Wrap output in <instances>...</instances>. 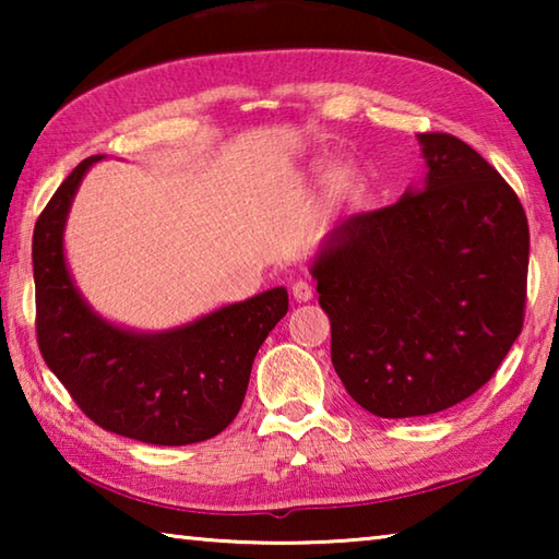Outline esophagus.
<instances>
[{"label":"esophagus","instance_id":"34e87169","mask_svg":"<svg viewBox=\"0 0 559 559\" xmlns=\"http://www.w3.org/2000/svg\"><path fill=\"white\" fill-rule=\"evenodd\" d=\"M290 293H293V298H296L298 302H308L310 298H313V286H310L308 281H293V286H290Z\"/></svg>","mask_w":559,"mask_h":559}]
</instances>
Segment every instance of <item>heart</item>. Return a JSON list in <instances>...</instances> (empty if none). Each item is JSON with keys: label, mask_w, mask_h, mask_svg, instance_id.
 I'll list each match as a JSON object with an SVG mask.
<instances>
[{"label": "heart", "mask_w": 559, "mask_h": 559, "mask_svg": "<svg viewBox=\"0 0 559 559\" xmlns=\"http://www.w3.org/2000/svg\"><path fill=\"white\" fill-rule=\"evenodd\" d=\"M310 175H313L316 182H328L330 200L340 210H357L367 200L372 187L367 169L355 159H343V163L333 165L328 157H318L310 165Z\"/></svg>", "instance_id": "1"}]
</instances>
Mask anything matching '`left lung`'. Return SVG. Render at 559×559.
<instances>
[{
  "label": "left lung",
  "mask_w": 559,
  "mask_h": 559,
  "mask_svg": "<svg viewBox=\"0 0 559 559\" xmlns=\"http://www.w3.org/2000/svg\"><path fill=\"white\" fill-rule=\"evenodd\" d=\"M427 177L318 246L310 273L347 394L382 419L478 392L523 330L530 231L513 189L476 150L421 132Z\"/></svg>",
  "instance_id": "8db88e82"
}]
</instances>
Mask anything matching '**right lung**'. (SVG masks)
<instances>
[{"label":"right lung","instance_id":"obj_1","mask_svg":"<svg viewBox=\"0 0 559 559\" xmlns=\"http://www.w3.org/2000/svg\"><path fill=\"white\" fill-rule=\"evenodd\" d=\"M98 159H83L63 179L34 226L39 349L83 414L106 431L155 447L206 441L239 414L253 357L288 313V290H263L159 333L98 316L63 253L73 197Z\"/></svg>","mask_w":559,"mask_h":559}]
</instances>
